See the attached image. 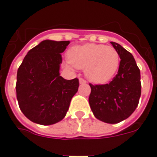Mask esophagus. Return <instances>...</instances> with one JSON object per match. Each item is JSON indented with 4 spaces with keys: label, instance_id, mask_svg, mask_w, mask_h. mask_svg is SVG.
Instances as JSON below:
<instances>
[{
    "label": "esophagus",
    "instance_id": "obj_1",
    "mask_svg": "<svg viewBox=\"0 0 157 157\" xmlns=\"http://www.w3.org/2000/svg\"><path fill=\"white\" fill-rule=\"evenodd\" d=\"M86 80H84L83 78H79V83L80 84H84V83H86Z\"/></svg>",
    "mask_w": 157,
    "mask_h": 157
}]
</instances>
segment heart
Returning <instances> with one entry per match:
<instances>
[{"label": "heart", "instance_id": "b5f03b06", "mask_svg": "<svg viewBox=\"0 0 157 157\" xmlns=\"http://www.w3.org/2000/svg\"><path fill=\"white\" fill-rule=\"evenodd\" d=\"M67 58L66 67L84 68L86 77L96 84L109 82L119 69L120 61L115 48L95 43L72 46L67 51Z\"/></svg>", "mask_w": 157, "mask_h": 157}]
</instances>
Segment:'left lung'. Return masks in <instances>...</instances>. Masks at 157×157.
<instances>
[{"label": "left lung", "instance_id": "1", "mask_svg": "<svg viewBox=\"0 0 157 157\" xmlns=\"http://www.w3.org/2000/svg\"><path fill=\"white\" fill-rule=\"evenodd\" d=\"M121 59L117 75L104 85L90 84V109L94 117L107 124L128 119L138 106L141 94L140 71L134 57L120 44L111 41Z\"/></svg>", "mask_w": 157, "mask_h": 157}]
</instances>
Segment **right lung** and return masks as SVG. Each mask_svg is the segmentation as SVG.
Masks as SVG:
<instances>
[{
  "instance_id": "right-lung-1",
  "label": "right lung",
  "mask_w": 157,
  "mask_h": 157,
  "mask_svg": "<svg viewBox=\"0 0 157 157\" xmlns=\"http://www.w3.org/2000/svg\"><path fill=\"white\" fill-rule=\"evenodd\" d=\"M69 41L44 40L31 49L17 75V99L25 116L41 125H51L66 116L78 79L60 76L61 54Z\"/></svg>"
}]
</instances>
